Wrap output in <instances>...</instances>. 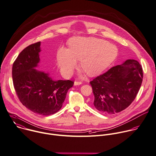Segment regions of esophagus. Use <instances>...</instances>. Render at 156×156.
I'll list each match as a JSON object with an SVG mask.
<instances>
[{
  "instance_id": "1",
  "label": "esophagus",
  "mask_w": 156,
  "mask_h": 156,
  "mask_svg": "<svg viewBox=\"0 0 156 156\" xmlns=\"http://www.w3.org/2000/svg\"><path fill=\"white\" fill-rule=\"evenodd\" d=\"M82 84L81 81H75L74 83V85L75 86H77V85H80Z\"/></svg>"
}]
</instances>
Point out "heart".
Listing matches in <instances>:
<instances>
[{
    "label": "heart",
    "instance_id": "heart-1",
    "mask_svg": "<svg viewBox=\"0 0 156 156\" xmlns=\"http://www.w3.org/2000/svg\"><path fill=\"white\" fill-rule=\"evenodd\" d=\"M117 47L95 37H74L69 41V49L62 48L57 53V62L62 73L70 76L80 61V68L88 76H94L105 71L116 59Z\"/></svg>",
    "mask_w": 156,
    "mask_h": 156
}]
</instances>
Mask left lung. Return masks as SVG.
Listing matches in <instances>:
<instances>
[{
    "label": "left lung",
    "instance_id": "8db88e82",
    "mask_svg": "<svg viewBox=\"0 0 156 156\" xmlns=\"http://www.w3.org/2000/svg\"><path fill=\"white\" fill-rule=\"evenodd\" d=\"M143 77L141 66L133 59H128L98 76L90 81L95 108L108 115L125 110L135 98Z\"/></svg>",
    "mask_w": 156,
    "mask_h": 156
}]
</instances>
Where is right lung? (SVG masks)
I'll return each instance as SVG.
<instances>
[{
	"label": "right lung",
	"mask_w": 156,
	"mask_h": 156,
	"mask_svg": "<svg viewBox=\"0 0 156 156\" xmlns=\"http://www.w3.org/2000/svg\"><path fill=\"white\" fill-rule=\"evenodd\" d=\"M40 51V41L24 48L13 64L12 78L22 104L35 113L48 116L62 108L74 83L70 80L54 81L48 73L36 70Z\"/></svg>",
	"instance_id": "1"
}]
</instances>
